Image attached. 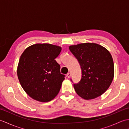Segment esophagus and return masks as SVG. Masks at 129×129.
Wrapping results in <instances>:
<instances>
[{"instance_id":"1","label":"esophagus","mask_w":129,"mask_h":129,"mask_svg":"<svg viewBox=\"0 0 129 129\" xmlns=\"http://www.w3.org/2000/svg\"><path fill=\"white\" fill-rule=\"evenodd\" d=\"M67 76H68V78H70V76H71V73H68L67 74Z\"/></svg>"}]
</instances>
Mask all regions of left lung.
Wrapping results in <instances>:
<instances>
[{"mask_svg":"<svg viewBox=\"0 0 129 129\" xmlns=\"http://www.w3.org/2000/svg\"><path fill=\"white\" fill-rule=\"evenodd\" d=\"M69 48L78 59L82 72L80 81L74 84L76 92L85 100L100 96L108 89L114 78V61L110 52L101 45L91 43Z\"/></svg>","mask_w":129,"mask_h":129,"instance_id":"obj_1","label":"left lung"}]
</instances>
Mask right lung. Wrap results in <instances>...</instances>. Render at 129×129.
Listing matches in <instances>:
<instances>
[{
    "label": "right lung",
    "mask_w": 129,
    "mask_h": 129,
    "mask_svg": "<svg viewBox=\"0 0 129 129\" xmlns=\"http://www.w3.org/2000/svg\"><path fill=\"white\" fill-rule=\"evenodd\" d=\"M61 50L50 44H36L27 48L20 56L17 75L21 86L33 99L48 102L58 94L65 75L55 59Z\"/></svg>",
    "instance_id": "right-lung-1"
}]
</instances>
